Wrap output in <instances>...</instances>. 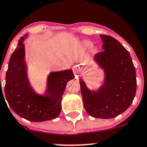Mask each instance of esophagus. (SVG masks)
<instances>
[{"label":"esophagus","instance_id":"esophagus-1","mask_svg":"<svg viewBox=\"0 0 147 147\" xmlns=\"http://www.w3.org/2000/svg\"><path fill=\"white\" fill-rule=\"evenodd\" d=\"M72 70H73L74 74H75V75L76 77H78V75H80V68L79 66H78V65L74 66L73 68H72Z\"/></svg>","mask_w":147,"mask_h":147}]
</instances>
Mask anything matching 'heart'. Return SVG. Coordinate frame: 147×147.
<instances>
[{
    "label": "heart",
    "instance_id": "1",
    "mask_svg": "<svg viewBox=\"0 0 147 147\" xmlns=\"http://www.w3.org/2000/svg\"><path fill=\"white\" fill-rule=\"evenodd\" d=\"M84 45H85L86 47H90L92 46V43L90 42H86L85 44H84Z\"/></svg>",
    "mask_w": 147,
    "mask_h": 147
}]
</instances>
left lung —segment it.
Returning a JSON list of instances; mask_svg holds the SVG:
<instances>
[{
    "label": "left lung",
    "mask_w": 147,
    "mask_h": 147,
    "mask_svg": "<svg viewBox=\"0 0 147 147\" xmlns=\"http://www.w3.org/2000/svg\"><path fill=\"white\" fill-rule=\"evenodd\" d=\"M102 50L94 60L105 69V84L97 92H91L80 80L85 110L90 116L111 119L123 113L132 103L137 90L134 65L129 53L115 38L100 35Z\"/></svg>",
    "instance_id": "obj_1"
}]
</instances>
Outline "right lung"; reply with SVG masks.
<instances>
[{
	"mask_svg": "<svg viewBox=\"0 0 147 147\" xmlns=\"http://www.w3.org/2000/svg\"><path fill=\"white\" fill-rule=\"evenodd\" d=\"M24 38L19 40L10 58L4 89L5 98L12 110L28 121L54 119L61 112L62 96L67 83L75 76L72 69L52 72L48 77L46 95H38L30 86L26 75Z\"/></svg>",
	"mask_w": 147,
	"mask_h": 147,
	"instance_id": "obj_1",
	"label": "right lung"
}]
</instances>
